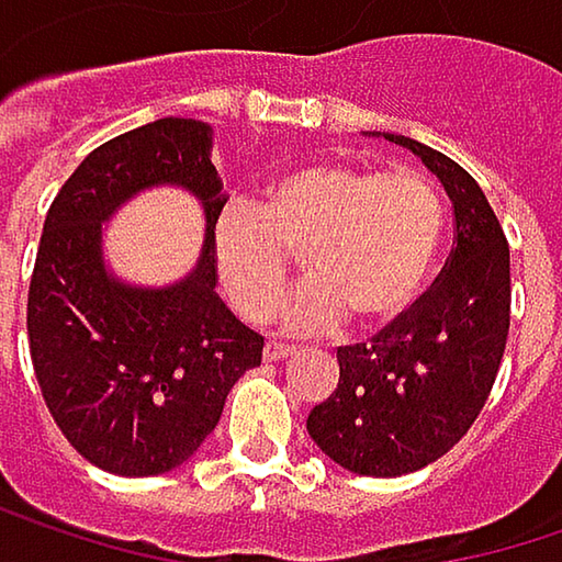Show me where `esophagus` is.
Here are the masks:
<instances>
[{
  "instance_id": "1",
  "label": "esophagus",
  "mask_w": 562,
  "mask_h": 562,
  "mask_svg": "<svg viewBox=\"0 0 562 562\" xmlns=\"http://www.w3.org/2000/svg\"><path fill=\"white\" fill-rule=\"evenodd\" d=\"M292 353H295V347H289V344H277V340H270V344L263 347V360H267V363L285 360V357H292Z\"/></svg>"
}]
</instances>
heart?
Listing matches in <instances>:
<instances>
[{
    "mask_svg": "<svg viewBox=\"0 0 562 562\" xmlns=\"http://www.w3.org/2000/svg\"><path fill=\"white\" fill-rule=\"evenodd\" d=\"M443 218V195L422 170L318 160L267 182L254 209H222L212 267L247 322L270 318L299 257L308 282L282 305L285 331H334L347 315L380 328L422 295Z\"/></svg>",
    "mask_w": 562,
    "mask_h": 562,
    "instance_id": "1",
    "label": "heart"
}]
</instances>
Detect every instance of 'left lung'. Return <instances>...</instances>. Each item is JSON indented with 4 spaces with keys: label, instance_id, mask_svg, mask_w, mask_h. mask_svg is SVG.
<instances>
[{
    "label": "left lung",
    "instance_id": "left-lung-1",
    "mask_svg": "<svg viewBox=\"0 0 562 562\" xmlns=\"http://www.w3.org/2000/svg\"><path fill=\"white\" fill-rule=\"evenodd\" d=\"M453 202V250L415 305L367 344L337 347L340 383L308 415L312 440L360 476H405L440 460L480 418L512 325L508 240L480 182L405 134Z\"/></svg>",
    "mask_w": 562,
    "mask_h": 562
}]
</instances>
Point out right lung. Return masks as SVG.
<instances>
[{"instance_id": "right-lung-1", "label": "right lung", "mask_w": 562, "mask_h": 562, "mask_svg": "<svg viewBox=\"0 0 562 562\" xmlns=\"http://www.w3.org/2000/svg\"><path fill=\"white\" fill-rule=\"evenodd\" d=\"M212 128L157 119L95 147L47 209L27 285V347L41 395L79 457L119 476H160L215 431L231 385L260 367L263 337L215 292L212 225L225 209ZM173 181L206 205L196 270L167 290L112 281L101 222L134 191Z\"/></svg>"}]
</instances>
